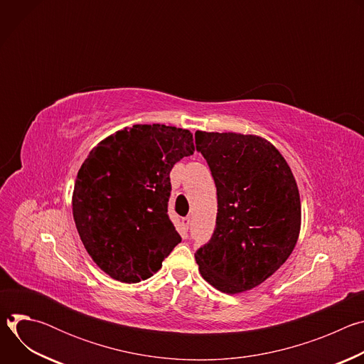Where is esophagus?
Returning a JSON list of instances; mask_svg holds the SVG:
<instances>
[{"label": "esophagus", "mask_w": 364, "mask_h": 364, "mask_svg": "<svg viewBox=\"0 0 364 364\" xmlns=\"http://www.w3.org/2000/svg\"><path fill=\"white\" fill-rule=\"evenodd\" d=\"M181 225H183V228H184V230L187 232L188 228H190V218H188V216H187V218H183V219H181Z\"/></svg>", "instance_id": "1"}]
</instances>
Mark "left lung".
Wrapping results in <instances>:
<instances>
[{"label": "left lung", "mask_w": 364, "mask_h": 364, "mask_svg": "<svg viewBox=\"0 0 364 364\" xmlns=\"http://www.w3.org/2000/svg\"><path fill=\"white\" fill-rule=\"evenodd\" d=\"M196 149L218 190L216 228L194 253L201 277L226 294L252 289L292 253L301 226L289 166L267 139L197 131Z\"/></svg>", "instance_id": "8db88e82"}]
</instances>
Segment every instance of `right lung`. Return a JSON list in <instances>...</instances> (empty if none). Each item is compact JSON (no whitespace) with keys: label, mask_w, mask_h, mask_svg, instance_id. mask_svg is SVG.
Returning a JSON list of instances; mask_svg holds the SVG:
<instances>
[{"label":"right lung","mask_w":364,"mask_h":364,"mask_svg":"<svg viewBox=\"0 0 364 364\" xmlns=\"http://www.w3.org/2000/svg\"><path fill=\"white\" fill-rule=\"evenodd\" d=\"M193 152L190 131L160 124L118 131L89 152L75 183L73 218L103 272L144 281L181 242L168 216L170 171Z\"/></svg>","instance_id":"obj_1"}]
</instances>
